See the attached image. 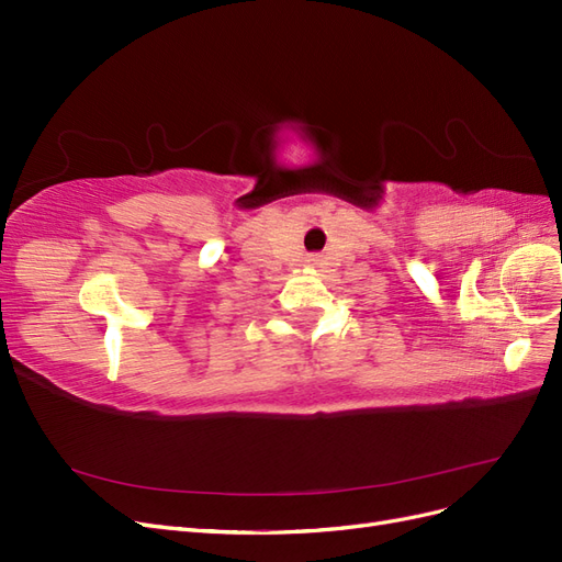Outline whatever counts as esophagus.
Here are the masks:
<instances>
[{
    "label": "esophagus",
    "mask_w": 562,
    "mask_h": 562,
    "mask_svg": "<svg viewBox=\"0 0 562 562\" xmlns=\"http://www.w3.org/2000/svg\"><path fill=\"white\" fill-rule=\"evenodd\" d=\"M307 262H314V258H310V260H307Z\"/></svg>",
    "instance_id": "34e87169"
}]
</instances>
